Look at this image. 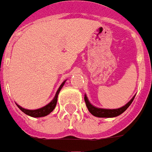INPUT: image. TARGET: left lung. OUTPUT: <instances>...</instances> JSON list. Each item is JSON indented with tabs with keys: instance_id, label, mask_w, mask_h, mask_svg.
<instances>
[{
	"instance_id": "8db88e82",
	"label": "left lung",
	"mask_w": 152,
	"mask_h": 152,
	"mask_svg": "<svg viewBox=\"0 0 152 152\" xmlns=\"http://www.w3.org/2000/svg\"><path fill=\"white\" fill-rule=\"evenodd\" d=\"M135 96H133V98L130 100L129 102H128L125 105H124L123 107H120L119 109H112V110H110V109H102V108H97L95 107L94 105H92L88 101L87 96L85 95L84 96V101L86 102V105L88 107L89 112L91 113L92 115L96 116V117H100V118H112V117H116V116L121 115L122 113L125 111L127 109L129 108L132 102H133V99Z\"/></svg>"
}]
</instances>
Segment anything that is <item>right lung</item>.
<instances>
[{
	"instance_id": "right-lung-1",
	"label": "right lung",
	"mask_w": 152,
	"mask_h": 152,
	"mask_svg": "<svg viewBox=\"0 0 152 152\" xmlns=\"http://www.w3.org/2000/svg\"><path fill=\"white\" fill-rule=\"evenodd\" d=\"M64 83H65V81L63 82L62 84L60 86V88L57 90L56 93V96H55V97H54L53 100H52L49 104H47V105H45V106L42 107V108L37 109V110H27V109L23 108L20 105H17V104H16V105H17V106L22 110L23 112L25 113L28 115L32 116V117L38 118V117H44V116L47 115H49L51 111H53V110L55 109V107H56V105L57 103V97H58V95H59V92L61 91V89L62 88V87L64 86Z\"/></svg>"
}]
</instances>
